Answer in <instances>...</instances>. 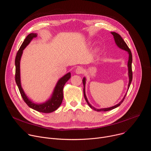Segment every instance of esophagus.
Returning a JSON list of instances; mask_svg holds the SVG:
<instances>
[{"label":"esophagus","instance_id":"1","mask_svg":"<svg viewBox=\"0 0 151 151\" xmlns=\"http://www.w3.org/2000/svg\"><path fill=\"white\" fill-rule=\"evenodd\" d=\"M83 68H82V67H78V68H77L76 69V70H75V73H76V74H78V75H79V74H82V73H83Z\"/></svg>","mask_w":151,"mask_h":151}]
</instances>
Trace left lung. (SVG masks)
Returning a JSON list of instances; mask_svg holds the SVG:
<instances>
[{
	"label": "left lung",
	"instance_id": "8db88e82",
	"mask_svg": "<svg viewBox=\"0 0 151 151\" xmlns=\"http://www.w3.org/2000/svg\"><path fill=\"white\" fill-rule=\"evenodd\" d=\"M111 34L114 36V40H115V44L116 45H117V47H118L121 50H123L127 52H128V54H129V57H128V77H129V82H128V90L129 89V87H130V84H131V82L132 81V79H133V72H132V52L130 50V48H128V47L127 46V45L126 44V43L125 42V41L123 40V39L121 37V36L115 33V32H111ZM82 82H83V95H84V98L86 100V101H87V104H88V106L91 107V109H93V110L96 111H97V112H106V111H111V110H112L115 108H116V107H118L119 106L121 105V104L123 102L125 96H126V94L127 93L125 94L124 98L122 99V100L119 103H118L117 104L114 106H112V107H107V108H101V109H97L96 108V107H93V106L91 105V104H90L87 98V96H86V94H85V83H86V78L85 77H84L82 79Z\"/></svg>",
	"mask_w": 151,
	"mask_h": 151
}]
</instances>
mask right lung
I'll return each mask as SVG.
<instances>
[{"mask_svg": "<svg viewBox=\"0 0 151 151\" xmlns=\"http://www.w3.org/2000/svg\"><path fill=\"white\" fill-rule=\"evenodd\" d=\"M37 36V33H30L27 36L22 45L20 47L17 53L15 64V82L18 86L20 94L22 96L25 103L30 107V108L42 113L48 114L56 111L60 106L61 105L63 99V88L65 83L70 78L71 74L70 72L68 73L65 75L61 77L57 82L55 88H54L53 92L51 97L42 103H36L33 102L29 97L27 96L24 93L22 86L21 83V78H20V61L22 56L23 50L25 48L30 44L32 40Z\"/></svg>", "mask_w": 151, "mask_h": 151, "instance_id": "right-lung-1", "label": "right lung"}]
</instances>
